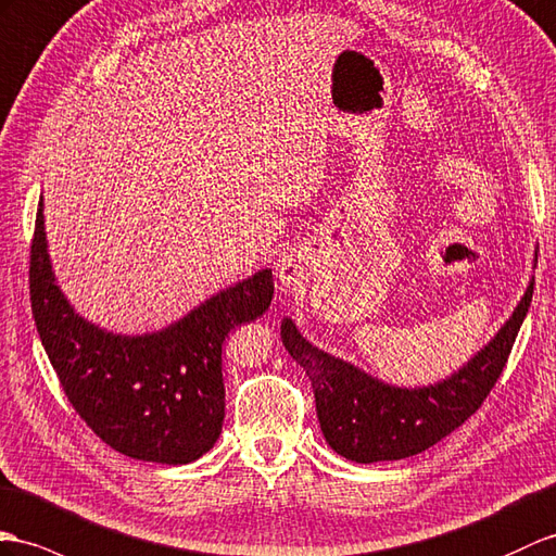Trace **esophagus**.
Listing matches in <instances>:
<instances>
[{
    "label": "esophagus",
    "mask_w": 556,
    "mask_h": 556,
    "mask_svg": "<svg viewBox=\"0 0 556 556\" xmlns=\"http://www.w3.org/2000/svg\"><path fill=\"white\" fill-rule=\"evenodd\" d=\"M276 278L282 288H302L308 280V260L300 250H286L276 260Z\"/></svg>",
    "instance_id": "esophagus-1"
}]
</instances>
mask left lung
Segmentation results:
<instances>
[{"label": "left lung", "mask_w": 556, "mask_h": 556, "mask_svg": "<svg viewBox=\"0 0 556 556\" xmlns=\"http://www.w3.org/2000/svg\"><path fill=\"white\" fill-rule=\"evenodd\" d=\"M533 282L531 276L519 304L489 344L453 375L425 387L389 384L311 344L290 316L282 318V344L314 387L320 431L330 448L358 465L394 463L431 448L465 425L505 368L533 300Z\"/></svg>", "instance_id": "8db88e82"}]
</instances>
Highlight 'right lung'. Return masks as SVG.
Returning <instances> with one entry per match:
<instances>
[{"mask_svg": "<svg viewBox=\"0 0 556 556\" xmlns=\"http://www.w3.org/2000/svg\"><path fill=\"white\" fill-rule=\"evenodd\" d=\"M30 300L39 340L79 417L117 453L188 465L222 434V346L236 325L260 318L274 300L262 268L165 328L122 334L79 316L53 274L39 200L30 252Z\"/></svg>", "mask_w": 556, "mask_h": 556, "instance_id": "right-lung-1", "label": "right lung"}]
</instances>
